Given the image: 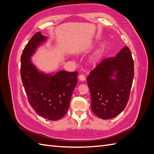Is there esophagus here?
Masks as SVG:
<instances>
[{
    "instance_id": "obj_1",
    "label": "esophagus",
    "mask_w": 154,
    "mask_h": 154,
    "mask_svg": "<svg viewBox=\"0 0 154 154\" xmlns=\"http://www.w3.org/2000/svg\"><path fill=\"white\" fill-rule=\"evenodd\" d=\"M79 79L81 81H85V77L83 75H80L79 76Z\"/></svg>"
}]
</instances>
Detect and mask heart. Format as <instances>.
Instances as JSON below:
<instances>
[{
	"label": "heart",
	"instance_id": "heart-1",
	"mask_svg": "<svg viewBox=\"0 0 154 154\" xmlns=\"http://www.w3.org/2000/svg\"><path fill=\"white\" fill-rule=\"evenodd\" d=\"M100 57H101V53L98 52L97 54H96V56H94V58H93V61L94 62H98V61L100 60Z\"/></svg>",
	"mask_w": 154,
	"mask_h": 154
}]
</instances>
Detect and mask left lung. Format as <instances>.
<instances>
[{"instance_id":"left-lung-1","label":"left lung","mask_w":154,"mask_h":154,"mask_svg":"<svg viewBox=\"0 0 154 154\" xmlns=\"http://www.w3.org/2000/svg\"><path fill=\"white\" fill-rule=\"evenodd\" d=\"M133 78L134 62L128 46L91 71L87 81L95 115L109 119L122 112L129 99Z\"/></svg>"}]
</instances>
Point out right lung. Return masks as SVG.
I'll return each mask as SVG.
<instances>
[{
  "instance_id": "right-lung-1",
  "label": "right lung",
  "mask_w": 154,
  "mask_h": 154,
  "mask_svg": "<svg viewBox=\"0 0 154 154\" xmlns=\"http://www.w3.org/2000/svg\"><path fill=\"white\" fill-rule=\"evenodd\" d=\"M47 37L35 33L25 47L21 57V77L29 103L38 115L56 121L62 118L69 107L77 83V71H59L56 74L39 71L31 56Z\"/></svg>"
}]
</instances>
